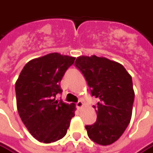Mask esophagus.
Segmentation results:
<instances>
[{
	"label": "esophagus",
	"instance_id": "esophagus-1",
	"mask_svg": "<svg viewBox=\"0 0 153 153\" xmlns=\"http://www.w3.org/2000/svg\"><path fill=\"white\" fill-rule=\"evenodd\" d=\"M83 106V102H81V101H79L78 102L76 103V107L78 109H82Z\"/></svg>",
	"mask_w": 153,
	"mask_h": 153
}]
</instances>
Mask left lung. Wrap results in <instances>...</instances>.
<instances>
[{
    "instance_id": "8db88e82",
    "label": "left lung",
    "mask_w": 153,
    "mask_h": 153,
    "mask_svg": "<svg viewBox=\"0 0 153 153\" xmlns=\"http://www.w3.org/2000/svg\"><path fill=\"white\" fill-rule=\"evenodd\" d=\"M76 65L85 77L93 96L99 98L97 121L86 125L88 135L103 146L112 144L130 122L134 100L132 77L121 64L106 57L81 56Z\"/></svg>"
}]
</instances>
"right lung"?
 <instances>
[{
    "label": "right lung",
    "mask_w": 153,
    "mask_h": 153,
    "mask_svg": "<svg viewBox=\"0 0 153 153\" xmlns=\"http://www.w3.org/2000/svg\"><path fill=\"white\" fill-rule=\"evenodd\" d=\"M75 57L57 52L29 60L15 83L16 104L22 121L33 138L50 143L66 134L75 104L56 100L60 81Z\"/></svg>",
    "instance_id": "add662e5"
}]
</instances>
